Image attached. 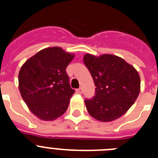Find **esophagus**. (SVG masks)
<instances>
[{
    "label": "esophagus",
    "instance_id": "obj_1",
    "mask_svg": "<svg viewBox=\"0 0 158 158\" xmlns=\"http://www.w3.org/2000/svg\"><path fill=\"white\" fill-rule=\"evenodd\" d=\"M76 92H77V93H79V94H81V93H83V90H82L81 88H79V89H76Z\"/></svg>",
    "mask_w": 158,
    "mask_h": 158
}]
</instances>
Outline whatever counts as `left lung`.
Returning a JSON list of instances; mask_svg holds the SVG:
<instances>
[{
  "label": "left lung",
  "instance_id": "8db88e82",
  "mask_svg": "<svg viewBox=\"0 0 158 158\" xmlns=\"http://www.w3.org/2000/svg\"><path fill=\"white\" fill-rule=\"evenodd\" d=\"M96 85V95L85 100L89 115L100 122H111L123 115L140 93L141 81L133 65L114 54L84 55Z\"/></svg>",
  "mask_w": 158,
  "mask_h": 158
}]
</instances>
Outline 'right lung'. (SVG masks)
Here are the masks:
<instances>
[{
    "mask_svg": "<svg viewBox=\"0 0 158 158\" xmlns=\"http://www.w3.org/2000/svg\"><path fill=\"white\" fill-rule=\"evenodd\" d=\"M75 54L59 47L43 49L23 63L19 72V90L29 110L44 121L62 115L74 93L65 69Z\"/></svg>",
    "mask_w": 158,
    "mask_h": 158,
    "instance_id": "obj_1",
    "label": "right lung"
}]
</instances>
